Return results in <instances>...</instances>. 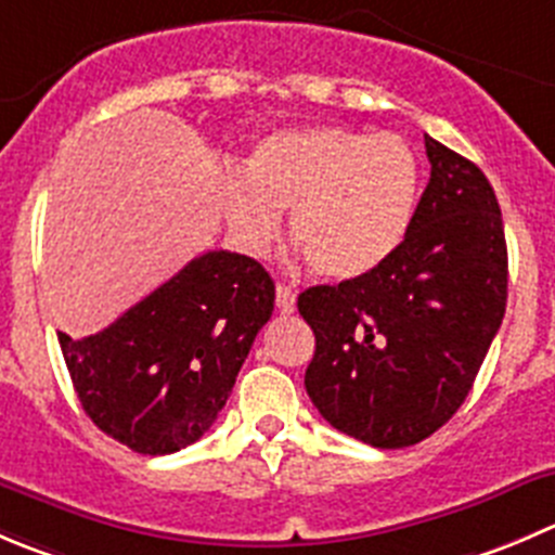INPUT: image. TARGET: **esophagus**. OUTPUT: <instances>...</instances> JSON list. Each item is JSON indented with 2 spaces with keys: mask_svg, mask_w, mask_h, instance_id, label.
<instances>
[{
  "mask_svg": "<svg viewBox=\"0 0 555 555\" xmlns=\"http://www.w3.org/2000/svg\"><path fill=\"white\" fill-rule=\"evenodd\" d=\"M276 306L284 314L295 311V289L287 287V284H276Z\"/></svg>",
  "mask_w": 555,
  "mask_h": 555,
  "instance_id": "obj_1",
  "label": "esophagus"
}]
</instances>
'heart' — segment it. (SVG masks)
<instances>
[{
    "instance_id": "heart-1",
    "label": "heart",
    "mask_w": 555,
    "mask_h": 555,
    "mask_svg": "<svg viewBox=\"0 0 555 555\" xmlns=\"http://www.w3.org/2000/svg\"><path fill=\"white\" fill-rule=\"evenodd\" d=\"M230 181L224 214L241 246L268 249L289 208V238L325 279H354L396 251L412 222L421 170L398 134L293 127L266 134Z\"/></svg>"
}]
</instances>
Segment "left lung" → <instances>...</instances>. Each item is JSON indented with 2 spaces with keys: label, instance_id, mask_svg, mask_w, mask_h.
<instances>
[{
  "label": "left lung",
  "instance_id": "8db88e82",
  "mask_svg": "<svg viewBox=\"0 0 555 555\" xmlns=\"http://www.w3.org/2000/svg\"><path fill=\"white\" fill-rule=\"evenodd\" d=\"M431 179L406 235L363 276L298 295L317 338L306 392L347 437L398 450L459 412L507 306V241L486 173L426 134Z\"/></svg>",
  "mask_w": 555,
  "mask_h": 555
}]
</instances>
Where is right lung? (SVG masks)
I'll return each mask as SVG.
<instances>
[{
	"label": "right lung",
	"mask_w": 555,
	"mask_h": 555,
	"mask_svg": "<svg viewBox=\"0 0 555 555\" xmlns=\"http://www.w3.org/2000/svg\"><path fill=\"white\" fill-rule=\"evenodd\" d=\"M276 287L235 251H206L86 338L59 333L80 406L100 431L143 455L197 442L228 403Z\"/></svg>",
	"instance_id": "add662e5"
}]
</instances>
